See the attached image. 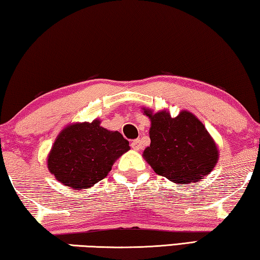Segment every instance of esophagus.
<instances>
[{"instance_id":"obj_1","label":"esophagus","mask_w":260,"mask_h":260,"mask_svg":"<svg viewBox=\"0 0 260 260\" xmlns=\"http://www.w3.org/2000/svg\"><path fill=\"white\" fill-rule=\"evenodd\" d=\"M131 147H133L135 151H139L142 149V142L139 141V139H135V141L131 143Z\"/></svg>"}]
</instances>
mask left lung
I'll list each match as a JSON object with an SVG mask.
<instances>
[{
	"label": "left lung",
	"instance_id": "left-lung-1",
	"mask_svg": "<svg viewBox=\"0 0 260 260\" xmlns=\"http://www.w3.org/2000/svg\"><path fill=\"white\" fill-rule=\"evenodd\" d=\"M142 109L151 121V144L143 157L155 173L178 185H189L214 170L218 147L194 114L181 110L172 117L167 109L157 113L145 107Z\"/></svg>",
	"mask_w": 260,
	"mask_h": 260
}]
</instances>
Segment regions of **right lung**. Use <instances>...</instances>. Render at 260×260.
I'll list each match as a JSON object with an SVG mask.
<instances>
[{"label": "right lung", "mask_w": 260, "mask_h": 260, "mask_svg": "<svg viewBox=\"0 0 260 260\" xmlns=\"http://www.w3.org/2000/svg\"><path fill=\"white\" fill-rule=\"evenodd\" d=\"M100 124L98 118L90 123H72L57 136L47 155V169L62 185L75 190L90 188L130 150L121 133Z\"/></svg>", "instance_id": "1"}]
</instances>
